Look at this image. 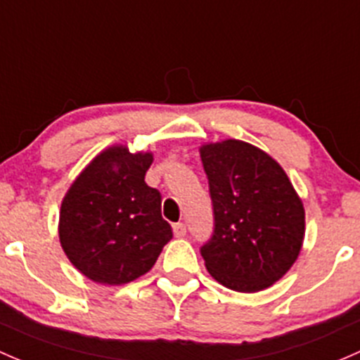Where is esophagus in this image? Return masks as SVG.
<instances>
[{"label":"esophagus","mask_w":360,"mask_h":360,"mask_svg":"<svg viewBox=\"0 0 360 360\" xmlns=\"http://www.w3.org/2000/svg\"><path fill=\"white\" fill-rule=\"evenodd\" d=\"M173 234H175V237H184L185 234H187V227H185V224L173 225Z\"/></svg>","instance_id":"34e87169"}]
</instances>
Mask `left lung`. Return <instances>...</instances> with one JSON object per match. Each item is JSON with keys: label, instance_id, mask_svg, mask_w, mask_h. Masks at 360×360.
Instances as JSON below:
<instances>
[{"label": "left lung", "instance_id": "left-lung-1", "mask_svg": "<svg viewBox=\"0 0 360 360\" xmlns=\"http://www.w3.org/2000/svg\"><path fill=\"white\" fill-rule=\"evenodd\" d=\"M199 154L214 213L213 237L201 248L207 272L229 290H266L302 251V199L283 166L251 143L207 142Z\"/></svg>", "mask_w": 360, "mask_h": 360}]
</instances>
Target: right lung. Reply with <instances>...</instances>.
<instances>
[{
  "label": "right lung",
  "mask_w": 360,
  "mask_h": 360,
  "mask_svg": "<svg viewBox=\"0 0 360 360\" xmlns=\"http://www.w3.org/2000/svg\"><path fill=\"white\" fill-rule=\"evenodd\" d=\"M150 150L110 146L95 155L65 192L58 239L69 262L90 281L121 286L149 272L173 237L161 194L146 184Z\"/></svg>",
  "instance_id": "obj_1"
}]
</instances>
